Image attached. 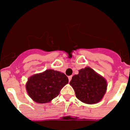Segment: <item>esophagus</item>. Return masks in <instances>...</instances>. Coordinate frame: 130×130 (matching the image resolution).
<instances>
[{
	"label": "esophagus",
	"mask_w": 130,
	"mask_h": 130,
	"mask_svg": "<svg viewBox=\"0 0 130 130\" xmlns=\"http://www.w3.org/2000/svg\"><path fill=\"white\" fill-rule=\"evenodd\" d=\"M68 78H69V82H71V80L72 79V76H70L68 77Z\"/></svg>",
	"instance_id": "esophagus-1"
}]
</instances>
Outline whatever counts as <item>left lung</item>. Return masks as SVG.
<instances>
[{"instance_id":"8db88e82","label":"left lung","mask_w":130,"mask_h":130,"mask_svg":"<svg viewBox=\"0 0 130 130\" xmlns=\"http://www.w3.org/2000/svg\"><path fill=\"white\" fill-rule=\"evenodd\" d=\"M70 85L74 90L76 98L90 105L100 101L107 87L105 79L90 67L79 70L78 74L72 76Z\"/></svg>"}]
</instances>
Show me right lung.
Masks as SVG:
<instances>
[{
    "label": "right lung",
    "instance_id": "obj_1",
    "mask_svg": "<svg viewBox=\"0 0 130 130\" xmlns=\"http://www.w3.org/2000/svg\"><path fill=\"white\" fill-rule=\"evenodd\" d=\"M69 83L63 73L48 69L29 78L26 89L31 99L38 103H46L56 98L61 88Z\"/></svg>",
    "mask_w": 130,
    "mask_h": 130
}]
</instances>
